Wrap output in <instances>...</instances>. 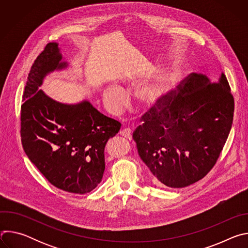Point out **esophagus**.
<instances>
[{
  "mask_svg": "<svg viewBox=\"0 0 248 248\" xmlns=\"http://www.w3.org/2000/svg\"><path fill=\"white\" fill-rule=\"evenodd\" d=\"M131 133H132V131H131V128H129V127H126V128H124V129H122V131H121V134L124 136V137H125V138H127V139H131Z\"/></svg>",
  "mask_w": 248,
  "mask_h": 248,
  "instance_id": "obj_1",
  "label": "esophagus"
}]
</instances>
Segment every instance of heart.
Listing matches in <instances>:
<instances>
[{
  "label": "heart",
  "instance_id": "heart-1",
  "mask_svg": "<svg viewBox=\"0 0 248 248\" xmlns=\"http://www.w3.org/2000/svg\"><path fill=\"white\" fill-rule=\"evenodd\" d=\"M168 89V83L161 81L160 83L151 84L141 89L139 97L146 105H153L167 93ZM103 95L106 105L113 114H120L123 111L125 95L122 87L109 86L104 90Z\"/></svg>",
  "mask_w": 248,
  "mask_h": 248
}]
</instances>
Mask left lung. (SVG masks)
I'll return each mask as SVG.
<instances>
[{"label":"left lung","mask_w":248,"mask_h":248,"mask_svg":"<svg viewBox=\"0 0 248 248\" xmlns=\"http://www.w3.org/2000/svg\"><path fill=\"white\" fill-rule=\"evenodd\" d=\"M234 100L227 78L192 73L143 115L132 137L154 181L188 186L212 170L232 128Z\"/></svg>","instance_id":"left-lung-1"}]
</instances>
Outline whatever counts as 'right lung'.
<instances>
[{"mask_svg": "<svg viewBox=\"0 0 248 248\" xmlns=\"http://www.w3.org/2000/svg\"><path fill=\"white\" fill-rule=\"evenodd\" d=\"M62 58L58 44L49 43L31 66L22 96L21 143L50 184L70 193L85 194L101 183L106 143L122 124L88 101L62 104L38 89L49 73L67 66Z\"/></svg>", "mask_w": 248, "mask_h": 248, "instance_id": "right-lung-1", "label": "right lung"}]
</instances>
